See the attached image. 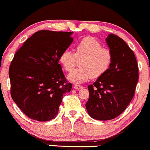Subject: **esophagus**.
Wrapping results in <instances>:
<instances>
[{
    "label": "esophagus",
    "instance_id": "esophagus-1",
    "mask_svg": "<svg viewBox=\"0 0 150 150\" xmlns=\"http://www.w3.org/2000/svg\"><path fill=\"white\" fill-rule=\"evenodd\" d=\"M74 88L76 89H82V88H84V86H83L82 85H80V84H74Z\"/></svg>",
    "mask_w": 150,
    "mask_h": 150
}]
</instances>
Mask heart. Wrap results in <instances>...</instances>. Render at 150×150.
<instances>
[{
	"label": "heart",
	"mask_w": 150,
	"mask_h": 150,
	"mask_svg": "<svg viewBox=\"0 0 150 150\" xmlns=\"http://www.w3.org/2000/svg\"><path fill=\"white\" fill-rule=\"evenodd\" d=\"M79 61L78 69L69 74V80L76 83L85 81L89 78H99L110 68L113 55L110 49L93 37H85L76 44L75 52L64 50L60 54L59 62L66 71H71Z\"/></svg>",
	"instance_id": "1"
}]
</instances>
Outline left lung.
<instances>
[{"instance_id": "obj_1", "label": "left lung", "mask_w": 150, "mask_h": 150, "mask_svg": "<svg viewBox=\"0 0 150 150\" xmlns=\"http://www.w3.org/2000/svg\"><path fill=\"white\" fill-rule=\"evenodd\" d=\"M113 55L109 70L88 86L89 97L86 108L92 118L113 119L127 108L135 94L139 67L132 49L121 38L110 34L106 38Z\"/></svg>"}]
</instances>
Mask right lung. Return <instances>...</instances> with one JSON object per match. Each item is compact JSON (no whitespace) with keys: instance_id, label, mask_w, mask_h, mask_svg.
<instances>
[{"instance_id":"obj_1","label":"right lung","mask_w":150,"mask_h":150,"mask_svg":"<svg viewBox=\"0 0 150 150\" xmlns=\"http://www.w3.org/2000/svg\"><path fill=\"white\" fill-rule=\"evenodd\" d=\"M71 33L38 31L24 42L11 62V95L29 118L53 119L64 95L71 89L58 64L60 54L73 42Z\"/></svg>"}]
</instances>
